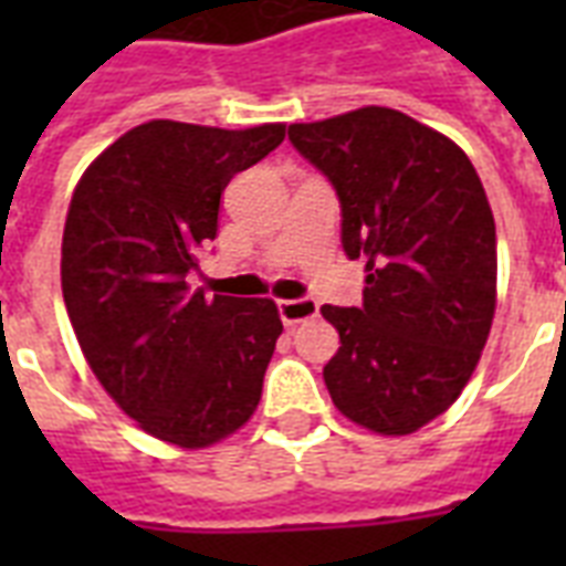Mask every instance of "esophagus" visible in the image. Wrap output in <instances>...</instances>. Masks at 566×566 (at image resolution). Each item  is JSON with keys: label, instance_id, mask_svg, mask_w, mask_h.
I'll return each mask as SVG.
<instances>
[{"label": "esophagus", "instance_id": "esophagus-1", "mask_svg": "<svg viewBox=\"0 0 566 566\" xmlns=\"http://www.w3.org/2000/svg\"><path fill=\"white\" fill-rule=\"evenodd\" d=\"M319 314V305L314 300H282L279 302V317L284 326H300L305 319H314Z\"/></svg>", "mask_w": 566, "mask_h": 566}]
</instances>
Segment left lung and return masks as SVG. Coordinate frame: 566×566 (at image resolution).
Wrapping results in <instances>:
<instances>
[{
    "mask_svg": "<svg viewBox=\"0 0 566 566\" xmlns=\"http://www.w3.org/2000/svg\"><path fill=\"white\" fill-rule=\"evenodd\" d=\"M340 199V243L364 258L361 308L323 305L340 349L323 367L337 411L411 434L455 402L496 308V226L461 149L402 111L287 128Z\"/></svg>",
    "mask_w": 566,
    "mask_h": 566,
    "instance_id": "obj_1",
    "label": "left lung"
}]
</instances>
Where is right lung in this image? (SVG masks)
Segmentation results:
<instances>
[{
	"instance_id": "add662e5",
	"label": "right lung",
	"mask_w": 566,
	"mask_h": 566,
	"mask_svg": "<svg viewBox=\"0 0 566 566\" xmlns=\"http://www.w3.org/2000/svg\"><path fill=\"white\" fill-rule=\"evenodd\" d=\"M284 140L153 119L84 170L66 213L61 291L91 370L153 438L211 447L252 417L282 319L273 300L190 291L220 196Z\"/></svg>"
}]
</instances>
